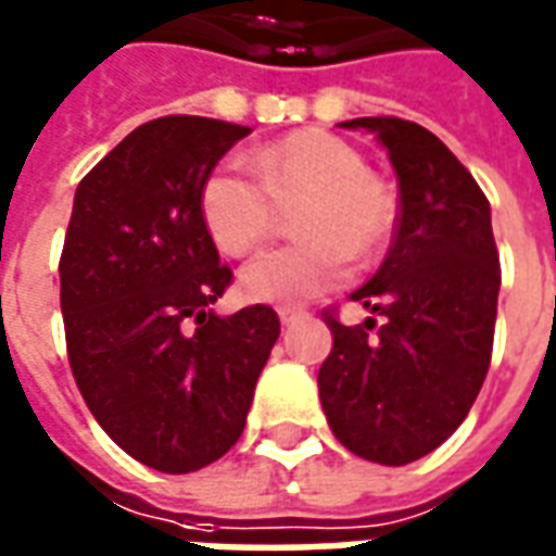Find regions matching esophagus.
Listing matches in <instances>:
<instances>
[{"label": "esophagus", "mask_w": 556, "mask_h": 556, "mask_svg": "<svg viewBox=\"0 0 556 556\" xmlns=\"http://www.w3.org/2000/svg\"><path fill=\"white\" fill-rule=\"evenodd\" d=\"M277 313H279V323H282V326H292L294 319H301V316H304L301 309H294V307H279Z\"/></svg>", "instance_id": "1"}]
</instances>
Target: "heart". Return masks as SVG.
Masks as SVG:
<instances>
[{
	"label": "heart",
	"mask_w": 556,
	"mask_h": 556,
	"mask_svg": "<svg viewBox=\"0 0 556 556\" xmlns=\"http://www.w3.org/2000/svg\"><path fill=\"white\" fill-rule=\"evenodd\" d=\"M255 173L215 167L200 188V215L228 255H247L274 230L277 203L304 200L294 230L301 243L267 249L240 270V289L262 304H301L350 277V262L383 247L395 225V198L362 151L328 130H294L255 151Z\"/></svg>",
	"instance_id": "obj_1"
}]
</instances>
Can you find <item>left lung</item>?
Here are the masks:
<instances>
[{"mask_svg": "<svg viewBox=\"0 0 556 556\" xmlns=\"http://www.w3.org/2000/svg\"><path fill=\"white\" fill-rule=\"evenodd\" d=\"M371 130L399 176L395 237L380 270L350 294L383 323L343 326L319 368L328 426L346 451L407 466L459 429L484 387L500 252L490 203L456 154L414 121L353 118Z\"/></svg>", "mask_w": 556, "mask_h": 556, "instance_id": "1", "label": "left lung"}]
</instances>
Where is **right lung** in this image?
I'll return each mask as SVG.
<instances>
[{
  "mask_svg": "<svg viewBox=\"0 0 556 556\" xmlns=\"http://www.w3.org/2000/svg\"><path fill=\"white\" fill-rule=\"evenodd\" d=\"M249 127L154 118L78 182L60 255L72 377L105 435L142 466L188 475L237 444L279 338L267 304L218 316L230 286L200 188Z\"/></svg>",
  "mask_w": 556,
  "mask_h": 556,
  "instance_id": "obj_1",
  "label": "right lung"
}]
</instances>
